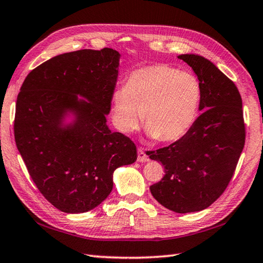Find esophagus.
Instances as JSON below:
<instances>
[{
  "label": "esophagus",
  "mask_w": 263,
  "mask_h": 263,
  "mask_svg": "<svg viewBox=\"0 0 263 263\" xmlns=\"http://www.w3.org/2000/svg\"><path fill=\"white\" fill-rule=\"evenodd\" d=\"M149 158L143 148H138V162H148Z\"/></svg>",
  "instance_id": "obj_1"
}]
</instances>
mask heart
Listing matches in <instances>:
<instances>
[{"mask_svg": "<svg viewBox=\"0 0 263 263\" xmlns=\"http://www.w3.org/2000/svg\"><path fill=\"white\" fill-rule=\"evenodd\" d=\"M202 85L193 73L167 65L137 69L112 95V120L121 132L130 133L141 120L148 135L161 141L182 138L196 121Z\"/></svg>", "mask_w": 263, "mask_h": 263, "instance_id": "obj_1", "label": "heart"}]
</instances>
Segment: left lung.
Returning <instances> with one entry per match:
<instances>
[{
  "instance_id": "8db88e82",
  "label": "left lung",
  "mask_w": 263,
  "mask_h": 263,
  "mask_svg": "<svg viewBox=\"0 0 263 263\" xmlns=\"http://www.w3.org/2000/svg\"><path fill=\"white\" fill-rule=\"evenodd\" d=\"M192 67L202 85L203 112L179 140L147 155L164 166L161 181L151 193L177 213L197 212L213 204L237 166L245 145V123L237 86L204 57H178Z\"/></svg>"
}]
</instances>
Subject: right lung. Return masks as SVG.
Returning a JSON list of instances; mask_svg holds the SVG:
<instances>
[{
  "mask_svg": "<svg viewBox=\"0 0 263 263\" xmlns=\"http://www.w3.org/2000/svg\"><path fill=\"white\" fill-rule=\"evenodd\" d=\"M118 65L110 48L74 51L36 67L20 87L15 145L40 193L65 213L97 208L111 192L115 170L137 159L135 142L107 126ZM68 111L76 121L64 127Z\"/></svg>",
  "mask_w": 263,
  "mask_h": 263,
  "instance_id": "obj_1",
  "label": "right lung"
}]
</instances>
